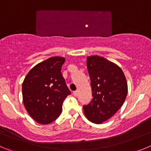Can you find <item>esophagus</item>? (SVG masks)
I'll return each mask as SVG.
<instances>
[{
  "mask_svg": "<svg viewBox=\"0 0 151 151\" xmlns=\"http://www.w3.org/2000/svg\"><path fill=\"white\" fill-rule=\"evenodd\" d=\"M73 95H74V96L77 97V95H78V91H74V92H73Z\"/></svg>",
  "mask_w": 151,
  "mask_h": 151,
  "instance_id": "34e87169",
  "label": "esophagus"
}]
</instances>
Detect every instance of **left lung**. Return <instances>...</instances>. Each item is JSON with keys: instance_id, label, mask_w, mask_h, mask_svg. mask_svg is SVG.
<instances>
[{"instance_id": "obj_1", "label": "left lung", "mask_w": 151, "mask_h": 151, "mask_svg": "<svg viewBox=\"0 0 151 151\" xmlns=\"http://www.w3.org/2000/svg\"><path fill=\"white\" fill-rule=\"evenodd\" d=\"M93 98L83 106L90 122L101 124L122 107L127 95V83L119 66L99 56L87 57Z\"/></svg>"}]
</instances>
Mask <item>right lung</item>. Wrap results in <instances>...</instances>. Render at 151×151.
Instances as JSON below:
<instances>
[{
    "mask_svg": "<svg viewBox=\"0 0 151 151\" xmlns=\"http://www.w3.org/2000/svg\"><path fill=\"white\" fill-rule=\"evenodd\" d=\"M64 63L63 57H50L34 66L24 80V105L39 124H47L56 120L63 110V101L71 95L61 73Z\"/></svg>",
    "mask_w": 151,
    "mask_h": 151,
    "instance_id": "add662e5",
    "label": "right lung"
}]
</instances>
